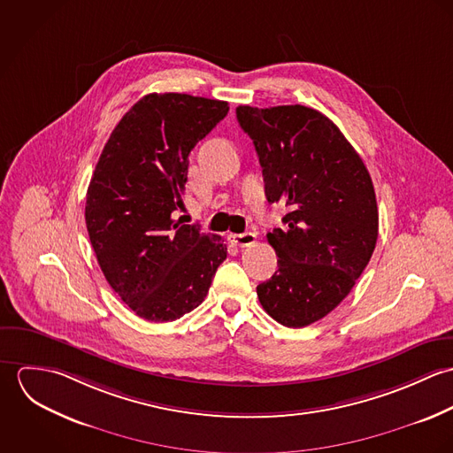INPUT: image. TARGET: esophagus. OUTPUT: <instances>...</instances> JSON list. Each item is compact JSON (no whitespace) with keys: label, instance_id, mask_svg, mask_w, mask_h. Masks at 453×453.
Wrapping results in <instances>:
<instances>
[{"label":"esophagus","instance_id":"obj_1","mask_svg":"<svg viewBox=\"0 0 453 453\" xmlns=\"http://www.w3.org/2000/svg\"><path fill=\"white\" fill-rule=\"evenodd\" d=\"M230 241L239 246V248H248L253 246L257 242V235L253 232H246V234H234L230 235Z\"/></svg>","mask_w":453,"mask_h":453}]
</instances>
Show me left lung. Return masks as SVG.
<instances>
[{"instance_id":"obj_1","label":"left lung","mask_w":453,"mask_h":453,"mask_svg":"<svg viewBox=\"0 0 453 453\" xmlns=\"http://www.w3.org/2000/svg\"><path fill=\"white\" fill-rule=\"evenodd\" d=\"M237 120L257 148L266 200L289 209L284 228L266 234L279 268L257 288L259 303L282 326H309L340 305L375 251L370 173L318 110L239 106Z\"/></svg>"}]
</instances>
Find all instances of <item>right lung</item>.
I'll use <instances>...</instances> for the list:
<instances>
[{"label": "right lung", "mask_w": 453, "mask_h": 453, "mask_svg": "<svg viewBox=\"0 0 453 453\" xmlns=\"http://www.w3.org/2000/svg\"><path fill=\"white\" fill-rule=\"evenodd\" d=\"M228 110L226 101L148 94L113 129L92 174L90 244L113 291L146 321L192 312L226 258L221 237L176 216L185 207L188 155Z\"/></svg>", "instance_id": "right-lung-1"}]
</instances>
